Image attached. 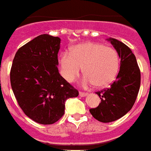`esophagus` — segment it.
<instances>
[{
    "instance_id": "1",
    "label": "esophagus",
    "mask_w": 151,
    "mask_h": 151,
    "mask_svg": "<svg viewBox=\"0 0 151 151\" xmlns=\"http://www.w3.org/2000/svg\"><path fill=\"white\" fill-rule=\"evenodd\" d=\"M86 95H87L86 92H83V91H80V92H79V96H82V97H83V96H86Z\"/></svg>"
}]
</instances>
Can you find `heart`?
<instances>
[{
    "label": "heart",
    "instance_id": "obj_1",
    "mask_svg": "<svg viewBox=\"0 0 151 151\" xmlns=\"http://www.w3.org/2000/svg\"><path fill=\"white\" fill-rule=\"evenodd\" d=\"M120 65L119 55L113 48L103 44L86 42L74 46L70 54L64 52L60 58V73L69 83L81 72L85 74L83 84L98 87L109 85L115 79Z\"/></svg>",
    "mask_w": 151,
    "mask_h": 151
}]
</instances>
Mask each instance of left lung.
Masks as SVG:
<instances>
[{
  "instance_id": "obj_1",
  "label": "left lung",
  "mask_w": 151,
  "mask_h": 151,
  "mask_svg": "<svg viewBox=\"0 0 151 151\" xmlns=\"http://www.w3.org/2000/svg\"><path fill=\"white\" fill-rule=\"evenodd\" d=\"M109 41L118 51L121 60L116 80L110 87L96 91L101 103L96 108L90 109L91 115L102 123L113 122L125 115L134 105L141 85V71L134 54L117 39L109 38Z\"/></svg>"
}]
</instances>
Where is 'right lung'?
I'll return each mask as SVG.
<instances>
[{
  "mask_svg": "<svg viewBox=\"0 0 151 151\" xmlns=\"http://www.w3.org/2000/svg\"><path fill=\"white\" fill-rule=\"evenodd\" d=\"M60 44L58 37H37L18 50L10 69V84L19 107L41 124L57 122L65 114V101L78 96L58 70Z\"/></svg>",
  "mask_w": 151,
  "mask_h": 151,
  "instance_id": "1",
  "label": "right lung"
}]
</instances>
